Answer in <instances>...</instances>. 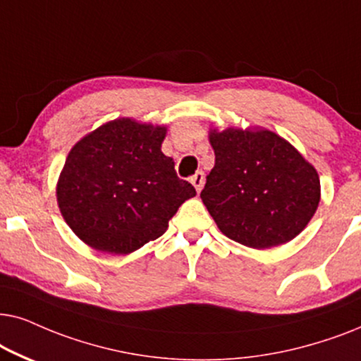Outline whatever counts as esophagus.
Listing matches in <instances>:
<instances>
[{
	"instance_id": "obj_1",
	"label": "esophagus",
	"mask_w": 361,
	"mask_h": 361,
	"mask_svg": "<svg viewBox=\"0 0 361 361\" xmlns=\"http://www.w3.org/2000/svg\"><path fill=\"white\" fill-rule=\"evenodd\" d=\"M191 183H193V186L196 188V191H201V188H203L204 185V173L203 171H196L193 176H191Z\"/></svg>"
}]
</instances>
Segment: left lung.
Wrapping results in <instances>:
<instances>
[{
  "label": "left lung",
  "mask_w": 361,
  "mask_h": 361,
  "mask_svg": "<svg viewBox=\"0 0 361 361\" xmlns=\"http://www.w3.org/2000/svg\"><path fill=\"white\" fill-rule=\"evenodd\" d=\"M214 166L201 200L224 236L252 249L299 236L320 203L319 173L267 128H209Z\"/></svg>",
  "instance_id": "8db88e82"
}]
</instances>
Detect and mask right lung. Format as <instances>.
Here are the masks:
<instances>
[{
  "instance_id": "1",
  "label": "right lung",
  "mask_w": 361,
  "mask_h": 361,
  "mask_svg": "<svg viewBox=\"0 0 361 361\" xmlns=\"http://www.w3.org/2000/svg\"><path fill=\"white\" fill-rule=\"evenodd\" d=\"M163 125L110 120L71 148L56 186L67 226L95 251L130 254L160 238L196 190L163 155Z\"/></svg>"
}]
</instances>
